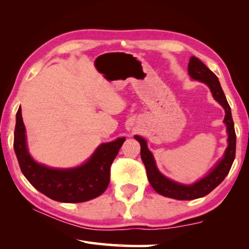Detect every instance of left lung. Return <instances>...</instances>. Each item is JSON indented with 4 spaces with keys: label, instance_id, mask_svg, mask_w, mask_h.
<instances>
[{
    "label": "left lung",
    "instance_id": "obj_1",
    "mask_svg": "<svg viewBox=\"0 0 249 249\" xmlns=\"http://www.w3.org/2000/svg\"><path fill=\"white\" fill-rule=\"evenodd\" d=\"M188 73L189 77L194 80H198L199 82L206 84L214 99L225 110L224 123L227 127V134H228V139H227L228 146L224 153V156L215 163V166L203 178L193 184H181L165 177L158 170L155 158L147 147L146 140L141 136H135V139L139 141L141 146V160L145 166L147 179H149L151 186L160 195L177 200H194L210 194L224 181L235 158L236 136L234 124L232 120L230 106L227 102L218 78L196 56L190 57L188 63Z\"/></svg>",
    "mask_w": 249,
    "mask_h": 249
}]
</instances>
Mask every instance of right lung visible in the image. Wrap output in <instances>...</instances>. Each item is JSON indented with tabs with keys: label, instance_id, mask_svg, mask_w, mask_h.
Masks as SVG:
<instances>
[{
	"label": "right lung",
	"instance_id": "1",
	"mask_svg": "<svg viewBox=\"0 0 249 249\" xmlns=\"http://www.w3.org/2000/svg\"><path fill=\"white\" fill-rule=\"evenodd\" d=\"M124 141L125 137H121L102 143L80 166L52 168L37 162L31 156L20 108L16 115L14 150L21 171L38 192L59 202L79 203L102 195L110 182L111 163Z\"/></svg>",
	"mask_w": 249,
	"mask_h": 249
}]
</instances>
